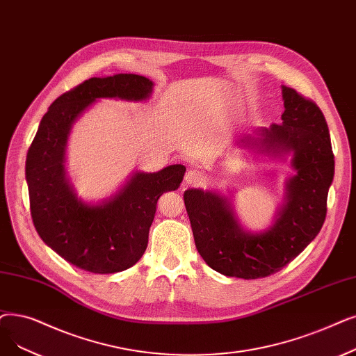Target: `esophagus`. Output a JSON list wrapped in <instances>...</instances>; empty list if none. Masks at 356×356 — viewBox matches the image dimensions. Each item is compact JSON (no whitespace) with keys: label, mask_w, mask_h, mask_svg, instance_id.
<instances>
[{"label":"esophagus","mask_w":356,"mask_h":356,"mask_svg":"<svg viewBox=\"0 0 356 356\" xmlns=\"http://www.w3.org/2000/svg\"><path fill=\"white\" fill-rule=\"evenodd\" d=\"M184 180H186L188 184H200L204 181V173L199 172V170H196V168H192L186 173Z\"/></svg>","instance_id":"esophagus-1"}]
</instances>
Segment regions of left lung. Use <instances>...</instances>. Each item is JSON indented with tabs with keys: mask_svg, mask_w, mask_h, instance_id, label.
<instances>
[{
	"mask_svg": "<svg viewBox=\"0 0 356 356\" xmlns=\"http://www.w3.org/2000/svg\"><path fill=\"white\" fill-rule=\"evenodd\" d=\"M282 122L259 128L241 140L243 147L293 152L297 176L286 184V204L270 229L247 233L228 200L212 192L189 189L183 195L199 254L225 276L257 280L280 272L316 238L326 220L334 175L327 122L312 99L293 88L282 87Z\"/></svg>",
	"mask_w": 356,
	"mask_h": 356,
	"instance_id": "1",
	"label": "left lung"
}]
</instances>
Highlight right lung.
Here are the masks:
<instances>
[{
    "mask_svg": "<svg viewBox=\"0 0 356 356\" xmlns=\"http://www.w3.org/2000/svg\"><path fill=\"white\" fill-rule=\"evenodd\" d=\"M151 91L152 81L143 75L92 76L49 106L29 148L26 180L35 228L54 252L83 270L104 275L134 266L147 249L157 200L180 186L186 168L175 164L157 173H136L112 199L87 205L75 197L65 179L70 129L97 99L138 102Z\"/></svg>",
    "mask_w": 356,
    "mask_h": 356,
    "instance_id": "obj_1",
    "label": "right lung"
}]
</instances>
